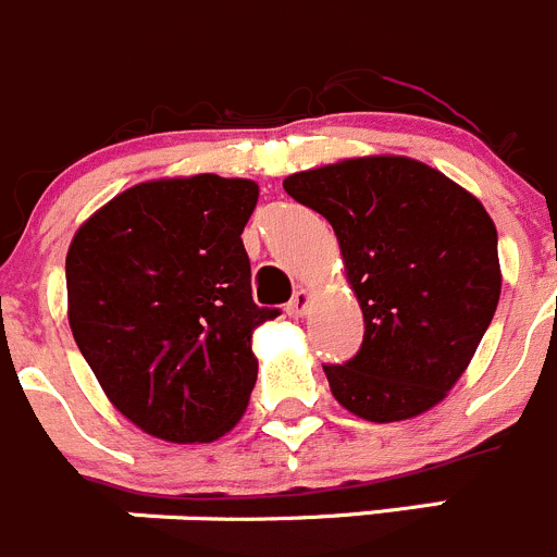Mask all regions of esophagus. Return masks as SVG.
<instances>
[{"label":"esophagus","instance_id":"obj_1","mask_svg":"<svg viewBox=\"0 0 557 557\" xmlns=\"http://www.w3.org/2000/svg\"><path fill=\"white\" fill-rule=\"evenodd\" d=\"M309 300H312L309 289H298V293L293 295V300H289V304H287V314H289V318H304L306 309H309Z\"/></svg>","mask_w":557,"mask_h":557}]
</instances>
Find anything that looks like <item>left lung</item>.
Returning <instances> with one entry per match:
<instances>
[{"label": "left lung", "mask_w": 557, "mask_h": 557, "mask_svg": "<svg viewBox=\"0 0 557 557\" xmlns=\"http://www.w3.org/2000/svg\"><path fill=\"white\" fill-rule=\"evenodd\" d=\"M334 226L364 314L345 364H323L356 417L400 422L445 400L475 356L499 300L497 228L472 193L425 162L359 157L284 178Z\"/></svg>", "instance_id": "obj_1"}]
</instances>
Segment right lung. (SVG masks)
<instances>
[{
	"mask_svg": "<svg viewBox=\"0 0 557 557\" xmlns=\"http://www.w3.org/2000/svg\"><path fill=\"white\" fill-rule=\"evenodd\" d=\"M251 178L198 173L129 187L82 223L65 257L69 323L110 403L176 445L215 442L245 414L259 361L243 228Z\"/></svg>",
	"mask_w": 557,
	"mask_h": 557,
	"instance_id": "right-lung-1",
	"label": "right lung"
}]
</instances>
